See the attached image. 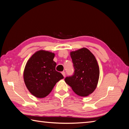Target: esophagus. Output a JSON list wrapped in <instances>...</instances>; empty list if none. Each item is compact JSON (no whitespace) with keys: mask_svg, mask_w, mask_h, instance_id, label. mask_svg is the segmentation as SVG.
Returning <instances> with one entry per match:
<instances>
[{"mask_svg":"<svg viewBox=\"0 0 129 129\" xmlns=\"http://www.w3.org/2000/svg\"><path fill=\"white\" fill-rule=\"evenodd\" d=\"M62 74L63 76H64V77H65V76H66V73H65L64 71H63V72H62Z\"/></svg>","mask_w":129,"mask_h":129,"instance_id":"obj_1","label":"esophagus"}]
</instances>
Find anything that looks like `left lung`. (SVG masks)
Masks as SVG:
<instances>
[{
  "label": "left lung",
  "instance_id": "8db88e82",
  "mask_svg": "<svg viewBox=\"0 0 129 129\" xmlns=\"http://www.w3.org/2000/svg\"><path fill=\"white\" fill-rule=\"evenodd\" d=\"M70 55L75 71L73 75L64 79L65 82L78 95L88 96L96 88L100 75L95 56L85 47L71 51Z\"/></svg>",
  "mask_w": 129,
  "mask_h": 129
}]
</instances>
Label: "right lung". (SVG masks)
Masks as SVG:
<instances>
[{
  "label": "right lung",
  "mask_w": 129,
  "mask_h": 129,
  "mask_svg": "<svg viewBox=\"0 0 129 129\" xmlns=\"http://www.w3.org/2000/svg\"><path fill=\"white\" fill-rule=\"evenodd\" d=\"M55 54L39 50L29 59L24 71V80L29 91L38 98H44L50 93L56 83L64 78L55 70Z\"/></svg>",
  "instance_id": "right-lung-1"
}]
</instances>
